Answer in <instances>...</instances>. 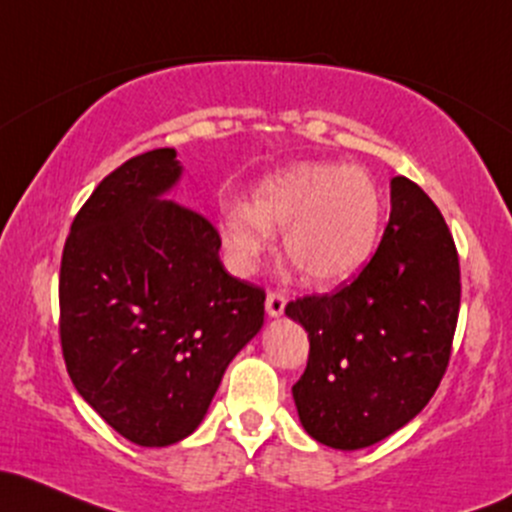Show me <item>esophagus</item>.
I'll use <instances>...</instances> for the list:
<instances>
[{
	"label": "esophagus",
	"instance_id": "obj_1",
	"mask_svg": "<svg viewBox=\"0 0 512 512\" xmlns=\"http://www.w3.org/2000/svg\"><path fill=\"white\" fill-rule=\"evenodd\" d=\"M265 308H267L269 318H279L284 313V308H286V296L279 294V291H269Z\"/></svg>",
	"mask_w": 512,
	"mask_h": 512
}]
</instances>
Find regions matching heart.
Here are the masks:
<instances>
[{
	"label": "heart",
	"mask_w": 512,
	"mask_h": 512,
	"mask_svg": "<svg viewBox=\"0 0 512 512\" xmlns=\"http://www.w3.org/2000/svg\"><path fill=\"white\" fill-rule=\"evenodd\" d=\"M381 194L359 167L299 162L262 179L245 201L221 204V240L238 272H252L284 233V250L308 284L335 286L372 260L381 230Z\"/></svg>",
	"instance_id": "1"
}]
</instances>
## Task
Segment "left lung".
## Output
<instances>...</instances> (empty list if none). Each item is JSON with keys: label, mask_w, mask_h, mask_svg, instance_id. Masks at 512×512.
I'll use <instances>...</instances> for the list:
<instances>
[{"label": "left lung", "mask_w": 512, "mask_h": 512, "mask_svg": "<svg viewBox=\"0 0 512 512\" xmlns=\"http://www.w3.org/2000/svg\"><path fill=\"white\" fill-rule=\"evenodd\" d=\"M459 257L440 209L391 179V216L369 265L333 296H303L286 316L311 342L294 384L303 430L325 447H372L428 406L457 328Z\"/></svg>", "instance_id": "1"}]
</instances>
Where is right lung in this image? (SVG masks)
Returning a JSON list of instances; mask_svg holds the SVG:
<instances>
[{
  "label": "right lung",
  "mask_w": 512,
  "mask_h": 512,
  "mask_svg": "<svg viewBox=\"0 0 512 512\" xmlns=\"http://www.w3.org/2000/svg\"><path fill=\"white\" fill-rule=\"evenodd\" d=\"M182 172L174 148L123 162L75 216L60 265L67 374L140 447L192 435L265 323V291L226 272L218 230L167 199Z\"/></svg>",
  "instance_id": "obj_1"
}]
</instances>
